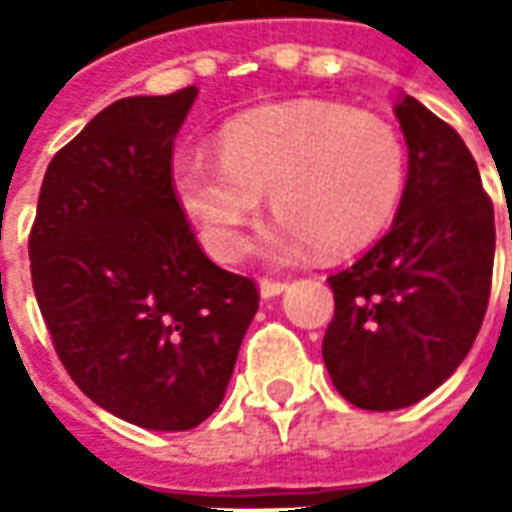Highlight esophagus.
Returning a JSON list of instances; mask_svg holds the SVG:
<instances>
[{
  "label": "esophagus",
  "instance_id": "1",
  "mask_svg": "<svg viewBox=\"0 0 512 512\" xmlns=\"http://www.w3.org/2000/svg\"><path fill=\"white\" fill-rule=\"evenodd\" d=\"M285 288H288V285L279 282V279H260V296H263V299H274V296H279Z\"/></svg>",
  "mask_w": 512,
  "mask_h": 512
}]
</instances>
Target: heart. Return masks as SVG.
Wrapping results in <instances>:
<instances>
[{"label":"heart","instance_id":"heart-1","mask_svg":"<svg viewBox=\"0 0 512 512\" xmlns=\"http://www.w3.org/2000/svg\"><path fill=\"white\" fill-rule=\"evenodd\" d=\"M406 169L403 136L389 120L299 101L227 123L219 156L183 150L172 164V191L208 252L227 263L246 252L263 194H271L279 219L266 255L296 263L318 249L334 257L370 244L395 219Z\"/></svg>","mask_w":512,"mask_h":512}]
</instances>
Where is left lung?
<instances>
[{"label": "left lung", "instance_id": "obj_1", "mask_svg": "<svg viewBox=\"0 0 512 512\" xmlns=\"http://www.w3.org/2000/svg\"><path fill=\"white\" fill-rule=\"evenodd\" d=\"M395 115L408 178L392 230L329 277L323 362L337 392L365 411L414 406L455 373L483 326L494 274V202L469 147L411 95Z\"/></svg>", "mask_w": 512, "mask_h": 512}]
</instances>
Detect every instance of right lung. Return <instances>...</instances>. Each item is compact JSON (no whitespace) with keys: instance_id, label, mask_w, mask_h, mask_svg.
I'll list each match as a JSON object with an SVG mask.
<instances>
[{"instance_id":"add662e5","label":"right lung","mask_w":512,"mask_h":512,"mask_svg":"<svg viewBox=\"0 0 512 512\" xmlns=\"http://www.w3.org/2000/svg\"><path fill=\"white\" fill-rule=\"evenodd\" d=\"M197 87L106 106L51 158L29 233L32 288L62 367L109 414L197 428L219 408L260 293L194 238L172 145Z\"/></svg>"}]
</instances>
